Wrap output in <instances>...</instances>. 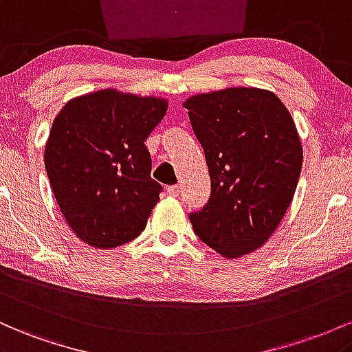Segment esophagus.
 <instances>
[{"label": "esophagus", "instance_id": "esophagus-1", "mask_svg": "<svg viewBox=\"0 0 352 352\" xmlns=\"http://www.w3.org/2000/svg\"><path fill=\"white\" fill-rule=\"evenodd\" d=\"M168 192H169V195H171V196L177 197V196H179V192H181V186H177V184H173V186L168 188Z\"/></svg>", "mask_w": 352, "mask_h": 352}]
</instances>
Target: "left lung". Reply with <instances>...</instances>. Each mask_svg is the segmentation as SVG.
<instances>
[{
    "label": "left lung",
    "instance_id": "obj_1",
    "mask_svg": "<svg viewBox=\"0 0 352 352\" xmlns=\"http://www.w3.org/2000/svg\"><path fill=\"white\" fill-rule=\"evenodd\" d=\"M211 177L196 236L224 258L261 248L293 201L302 146L286 106L259 88H228L184 101Z\"/></svg>",
    "mask_w": 352,
    "mask_h": 352
}]
</instances>
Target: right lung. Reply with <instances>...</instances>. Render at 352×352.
<instances>
[{
  "label": "right lung",
  "instance_id": "add662e5",
  "mask_svg": "<svg viewBox=\"0 0 352 352\" xmlns=\"http://www.w3.org/2000/svg\"><path fill=\"white\" fill-rule=\"evenodd\" d=\"M168 101L101 89L71 100L54 118L45 168L74 234L100 250L141 234L163 191L144 141Z\"/></svg>",
  "mask_w": 352,
  "mask_h": 352
}]
</instances>
